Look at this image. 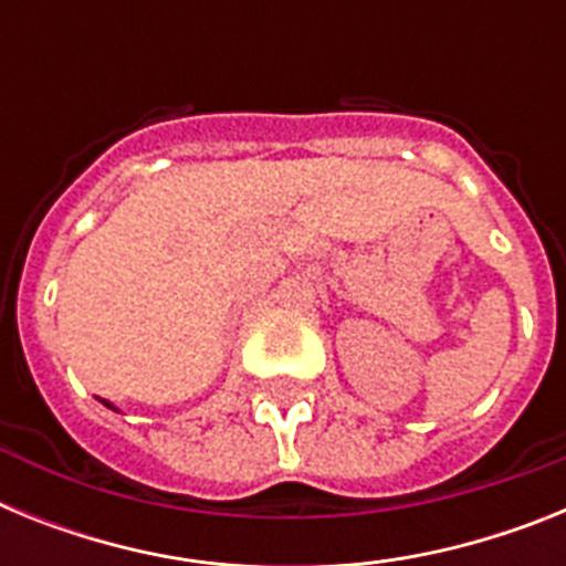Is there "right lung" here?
<instances>
[{
  "mask_svg": "<svg viewBox=\"0 0 566 566\" xmlns=\"http://www.w3.org/2000/svg\"><path fill=\"white\" fill-rule=\"evenodd\" d=\"M102 402H104V405H107V408H113V411H118V408H115V405H113V402H107V399H102Z\"/></svg>",
  "mask_w": 566,
  "mask_h": 566,
  "instance_id": "obj_1",
  "label": "right lung"
}]
</instances>
